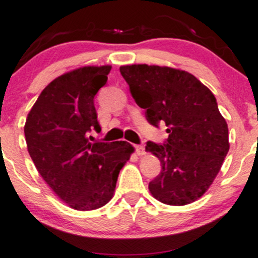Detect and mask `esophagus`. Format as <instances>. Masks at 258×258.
I'll use <instances>...</instances> for the list:
<instances>
[{"label":"esophagus","mask_w":258,"mask_h":258,"mask_svg":"<svg viewBox=\"0 0 258 258\" xmlns=\"http://www.w3.org/2000/svg\"><path fill=\"white\" fill-rule=\"evenodd\" d=\"M135 150H136V153L139 156L145 155V147L142 145H136L135 146Z\"/></svg>","instance_id":"34e87169"}]
</instances>
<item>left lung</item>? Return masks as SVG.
Returning a JSON list of instances; mask_svg holds the SVG:
<instances>
[{"label": "left lung", "instance_id": "obj_1", "mask_svg": "<svg viewBox=\"0 0 258 258\" xmlns=\"http://www.w3.org/2000/svg\"><path fill=\"white\" fill-rule=\"evenodd\" d=\"M119 72L147 121L167 126L165 144L146 145L162 167L148 184L151 195L171 206L192 204L210 188L230 150L227 122L215 96L182 70L130 64Z\"/></svg>", "mask_w": 258, "mask_h": 258}]
</instances>
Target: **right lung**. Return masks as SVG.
I'll return each instance as SVG.
<instances>
[{"label": "right lung", "instance_id": "1", "mask_svg": "<svg viewBox=\"0 0 258 258\" xmlns=\"http://www.w3.org/2000/svg\"><path fill=\"white\" fill-rule=\"evenodd\" d=\"M110 71L85 66L57 77L26 118V144L38 173L79 211L100 209L112 199L119 171L135 151L126 141L90 142L91 131L101 132L93 98Z\"/></svg>", "mask_w": 258, "mask_h": 258}]
</instances>
